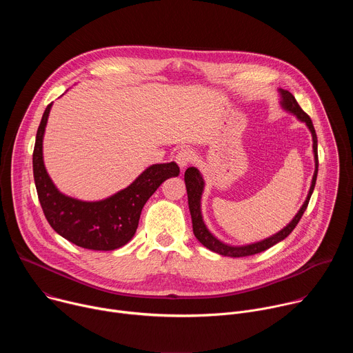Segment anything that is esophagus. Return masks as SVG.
<instances>
[{
    "instance_id": "obj_1",
    "label": "esophagus",
    "mask_w": 353,
    "mask_h": 353,
    "mask_svg": "<svg viewBox=\"0 0 353 353\" xmlns=\"http://www.w3.org/2000/svg\"><path fill=\"white\" fill-rule=\"evenodd\" d=\"M194 159V154L190 149H180L176 154V162L180 166V169H184L187 165H190Z\"/></svg>"
}]
</instances>
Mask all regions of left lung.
<instances>
[{
	"instance_id": "8db88e82",
	"label": "left lung",
	"mask_w": 353,
	"mask_h": 353,
	"mask_svg": "<svg viewBox=\"0 0 353 353\" xmlns=\"http://www.w3.org/2000/svg\"><path fill=\"white\" fill-rule=\"evenodd\" d=\"M278 90L281 94L282 109L286 110L288 113H292L293 116H296L297 120L305 123L307 125V128L310 130L312 137H313V154H314V163H316V170H314L313 179H312V185H310L306 201L303 203V205L300 207V210L294 215V218L282 230H279L278 233H275L271 237H267L261 241H256V243L245 244V245H232V244H226V243L221 241L218 237H215L210 232V229L207 228V225L203 219V212H201V198H203V192H204V187H205L203 176H201V173L196 168H188L184 173V181H185V188H187V195H188V208H190V214H191V219H192L194 236L204 247H207L211 251H214V253H218L225 257H247V256L259 254V253H261V251L268 250L270 247L275 245L276 243H279L285 237H288L292 233V230L296 228V225L299 223L301 215L305 214V211L309 205L310 196L313 194L314 185H316L317 172H319V155H317V135H316L314 125L312 123V119L303 110H301V108L296 102L294 96L289 90H285V89H278Z\"/></svg>"
}]
</instances>
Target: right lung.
<instances>
[{
  "mask_svg": "<svg viewBox=\"0 0 353 353\" xmlns=\"http://www.w3.org/2000/svg\"><path fill=\"white\" fill-rule=\"evenodd\" d=\"M53 103L41 117L33 149V177L47 222L60 236L88 250L110 251L127 244L135 234L141 211L159 185L179 176L174 162L145 169L127 188L100 201H81L59 191L43 162V137Z\"/></svg>",
  "mask_w": 353,
  "mask_h": 353,
  "instance_id": "obj_1",
  "label": "right lung"
}]
</instances>
